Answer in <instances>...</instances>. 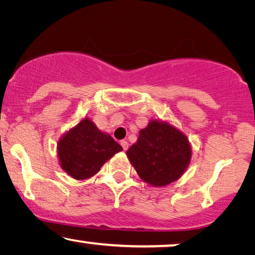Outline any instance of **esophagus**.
<instances>
[{
  "label": "esophagus",
  "mask_w": 255,
  "mask_h": 255,
  "mask_svg": "<svg viewBox=\"0 0 255 255\" xmlns=\"http://www.w3.org/2000/svg\"><path fill=\"white\" fill-rule=\"evenodd\" d=\"M120 144H121V146H123V149H124L125 151H126V150L128 149V142H127V140H121Z\"/></svg>",
  "instance_id": "34e87169"
}]
</instances>
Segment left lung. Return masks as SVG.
<instances>
[{"instance_id": "8db88e82", "label": "left lung", "mask_w": 255, "mask_h": 255, "mask_svg": "<svg viewBox=\"0 0 255 255\" xmlns=\"http://www.w3.org/2000/svg\"><path fill=\"white\" fill-rule=\"evenodd\" d=\"M129 160L146 183L164 187L176 181L191 158L189 140L170 125L151 121L127 151Z\"/></svg>"}]
</instances>
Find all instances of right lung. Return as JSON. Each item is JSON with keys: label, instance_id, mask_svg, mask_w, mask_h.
<instances>
[{"label": "right lung", "instance_id": "obj_1", "mask_svg": "<svg viewBox=\"0 0 255 255\" xmlns=\"http://www.w3.org/2000/svg\"><path fill=\"white\" fill-rule=\"evenodd\" d=\"M121 150L120 144L98 130L89 119L80 121L58 143L60 166L77 180L94 176L110 158Z\"/></svg>", "mask_w": 255, "mask_h": 255}]
</instances>
